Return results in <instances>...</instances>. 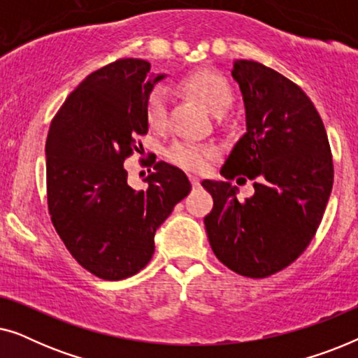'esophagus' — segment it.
Masks as SVG:
<instances>
[{
  "label": "esophagus",
  "mask_w": 358,
  "mask_h": 358,
  "mask_svg": "<svg viewBox=\"0 0 358 358\" xmlns=\"http://www.w3.org/2000/svg\"><path fill=\"white\" fill-rule=\"evenodd\" d=\"M190 182H192V187L194 189H199L200 187V179L195 178V176H190Z\"/></svg>",
  "instance_id": "obj_1"
}]
</instances>
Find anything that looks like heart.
Returning a JSON list of instances; mask_svg holds the SVG:
<instances>
[{
  "label": "heart",
  "mask_w": 358,
  "mask_h": 358,
  "mask_svg": "<svg viewBox=\"0 0 358 358\" xmlns=\"http://www.w3.org/2000/svg\"><path fill=\"white\" fill-rule=\"evenodd\" d=\"M180 86L195 97L205 109L222 115L231 106L233 91L227 78L218 71L208 68H199L182 78ZM145 114L148 125L155 130H161L168 122V101L161 87H156L146 97ZM217 155L215 146L199 143H178L169 150L168 158L173 164L190 173H203Z\"/></svg>",
  "instance_id": "b5f03b06"
}]
</instances>
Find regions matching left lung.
Segmentation results:
<instances>
[{"label":"left lung","mask_w":358,"mask_h":358,"mask_svg":"<svg viewBox=\"0 0 358 358\" xmlns=\"http://www.w3.org/2000/svg\"><path fill=\"white\" fill-rule=\"evenodd\" d=\"M231 75L243 94L246 134L222 168L228 180H202L213 197L203 223L220 262L264 278L290 266L311 243L334 166L324 124L300 86L252 60L234 62ZM238 173L255 180V195L244 203L229 182Z\"/></svg>","instance_id":"left-lung-1"}]
</instances>
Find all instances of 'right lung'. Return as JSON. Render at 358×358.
<instances>
[{
    "label": "right lung",
    "mask_w": 358,
    "mask_h": 358,
    "mask_svg": "<svg viewBox=\"0 0 358 358\" xmlns=\"http://www.w3.org/2000/svg\"><path fill=\"white\" fill-rule=\"evenodd\" d=\"M151 65L122 58L91 73L66 97L48 130L47 200L58 236L78 264L102 280L135 275L151 261L155 233L187 197L182 171L155 163L148 189L127 184L124 161L148 134Z\"/></svg>",
    "instance_id": "right-lung-1"
}]
</instances>
